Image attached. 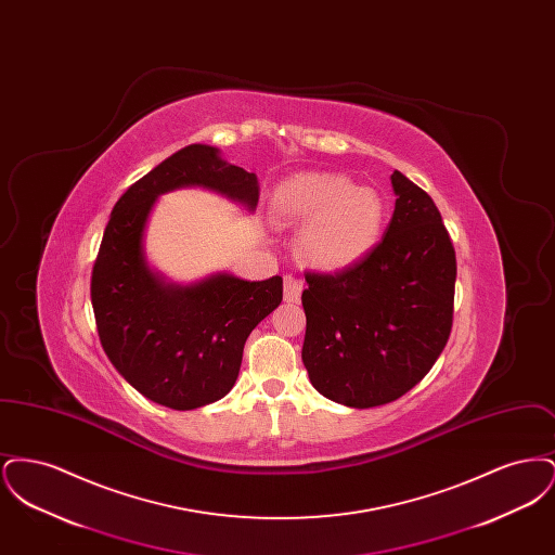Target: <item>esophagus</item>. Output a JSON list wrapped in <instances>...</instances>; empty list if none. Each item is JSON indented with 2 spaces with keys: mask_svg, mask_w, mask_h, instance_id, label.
Listing matches in <instances>:
<instances>
[{
  "mask_svg": "<svg viewBox=\"0 0 555 555\" xmlns=\"http://www.w3.org/2000/svg\"><path fill=\"white\" fill-rule=\"evenodd\" d=\"M283 289H285V301H287V304H297V301L301 299V289H304V285H301V281H299V279H295L293 274H287V276H285V285H283Z\"/></svg>",
  "mask_w": 555,
  "mask_h": 555,
  "instance_id": "obj_1",
  "label": "esophagus"
}]
</instances>
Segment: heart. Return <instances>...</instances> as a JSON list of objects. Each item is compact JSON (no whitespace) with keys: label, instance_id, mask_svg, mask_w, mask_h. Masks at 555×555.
<instances>
[{"label":"heart","instance_id":"b5f03b06","mask_svg":"<svg viewBox=\"0 0 555 555\" xmlns=\"http://www.w3.org/2000/svg\"><path fill=\"white\" fill-rule=\"evenodd\" d=\"M274 211L304 224L297 251L306 264L339 272L360 264L378 245L387 206L372 186H358L339 172H301L274 193Z\"/></svg>","mask_w":555,"mask_h":555}]
</instances>
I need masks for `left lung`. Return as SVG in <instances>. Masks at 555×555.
<instances>
[{
  "label": "left lung",
  "mask_w": 555,
  "mask_h": 555,
  "mask_svg": "<svg viewBox=\"0 0 555 555\" xmlns=\"http://www.w3.org/2000/svg\"><path fill=\"white\" fill-rule=\"evenodd\" d=\"M380 243L337 274L308 272L301 360L320 396L347 408L396 401L418 385L451 333L455 251L430 195L399 170Z\"/></svg>",
  "instance_id": "8db88e82"
}]
</instances>
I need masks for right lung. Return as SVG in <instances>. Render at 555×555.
Instances as JSON below:
<instances>
[{"label":"right lung","instance_id":"1","mask_svg":"<svg viewBox=\"0 0 555 555\" xmlns=\"http://www.w3.org/2000/svg\"><path fill=\"white\" fill-rule=\"evenodd\" d=\"M202 186L247 211L258 179L193 143L164 159L116 202L91 276V304L109 362L141 396L172 410H195L227 396L237 380L249 333L279 308L283 279L245 281L214 272L168 281L150 264L145 231L159 195Z\"/></svg>","mask_w":555,"mask_h":555}]
</instances>
